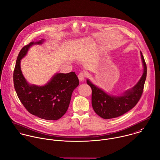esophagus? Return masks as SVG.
Returning a JSON list of instances; mask_svg holds the SVG:
<instances>
[{
  "mask_svg": "<svg viewBox=\"0 0 160 160\" xmlns=\"http://www.w3.org/2000/svg\"><path fill=\"white\" fill-rule=\"evenodd\" d=\"M85 77H86V74L84 72H80L78 75V78L80 81H83L85 79Z\"/></svg>",
  "mask_w": 160,
  "mask_h": 160,
  "instance_id": "obj_1",
  "label": "esophagus"
}]
</instances>
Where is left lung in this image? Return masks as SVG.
<instances>
[{
    "mask_svg": "<svg viewBox=\"0 0 160 160\" xmlns=\"http://www.w3.org/2000/svg\"><path fill=\"white\" fill-rule=\"evenodd\" d=\"M141 59L143 72L138 82L131 89L122 94L114 96L105 92L102 89L94 84L89 79L87 84L92 89V106L95 112L104 119L113 118L125 113L135 106L143 93L147 78V65L142 53Z\"/></svg>",
    "mask_w": 160,
    "mask_h": 160,
    "instance_id": "left-lung-1",
    "label": "left lung"
}]
</instances>
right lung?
I'll list each match as a JSON object with an SVG mask.
<instances>
[{
    "mask_svg": "<svg viewBox=\"0 0 160 160\" xmlns=\"http://www.w3.org/2000/svg\"><path fill=\"white\" fill-rule=\"evenodd\" d=\"M44 42L45 39L32 42L22 48L15 66L13 84L20 101L30 113L42 119L56 120L66 112L72 92L79 82L74 72H57L43 86L30 84L26 80L21 70V60L32 47Z\"/></svg>",
    "mask_w": 160,
    "mask_h": 160,
    "instance_id": "add662e5",
    "label": "right lung"
}]
</instances>
